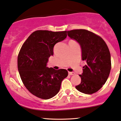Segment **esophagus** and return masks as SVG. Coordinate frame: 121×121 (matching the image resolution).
Returning a JSON list of instances; mask_svg holds the SVG:
<instances>
[{
  "label": "esophagus",
  "instance_id": "1",
  "mask_svg": "<svg viewBox=\"0 0 121 121\" xmlns=\"http://www.w3.org/2000/svg\"><path fill=\"white\" fill-rule=\"evenodd\" d=\"M68 74H69V75H74V73L72 72H68Z\"/></svg>",
  "mask_w": 121,
  "mask_h": 121
}]
</instances>
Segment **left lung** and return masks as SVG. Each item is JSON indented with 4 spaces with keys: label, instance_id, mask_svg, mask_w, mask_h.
Instances as JSON below:
<instances>
[{
    "label": "left lung",
    "instance_id": "left-lung-1",
    "mask_svg": "<svg viewBox=\"0 0 121 121\" xmlns=\"http://www.w3.org/2000/svg\"><path fill=\"white\" fill-rule=\"evenodd\" d=\"M68 36L75 40L81 48L82 59L85 62L81 82L76 89L92 94L106 82L111 69V54L103 39L93 32L83 29L68 31Z\"/></svg>",
    "mask_w": 121,
    "mask_h": 121
}]
</instances>
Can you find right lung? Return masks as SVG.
<instances>
[{
    "label": "right lung",
    "mask_w": 121,
    "mask_h": 121,
    "mask_svg": "<svg viewBox=\"0 0 121 121\" xmlns=\"http://www.w3.org/2000/svg\"><path fill=\"white\" fill-rule=\"evenodd\" d=\"M66 37L67 31L38 30L31 34L22 46L17 59L19 75L26 89L38 98H53L67 77L66 69L47 67L49 58L53 55L54 45Z\"/></svg>",
    "instance_id": "1"
}]
</instances>
